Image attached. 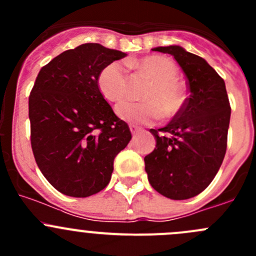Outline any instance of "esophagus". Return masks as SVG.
<instances>
[{"label": "esophagus", "mask_w": 256, "mask_h": 256, "mask_svg": "<svg viewBox=\"0 0 256 256\" xmlns=\"http://www.w3.org/2000/svg\"><path fill=\"white\" fill-rule=\"evenodd\" d=\"M140 130H141V128H138V126H136V125H130V131H131V132H132V134H138Z\"/></svg>", "instance_id": "34e87169"}]
</instances>
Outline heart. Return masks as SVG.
I'll use <instances>...</instances> for the list:
<instances>
[{"label":"heart","instance_id":"obj_1","mask_svg":"<svg viewBox=\"0 0 256 256\" xmlns=\"http://www.w3.org/2000/svg\"><path fill=\"white\" fill-rule=\"evenodd\" d=\"M141 74L152 80L142 92L144 102L124 100L115 112L118 118L130 122L148 124L162 116L174 118L182 110L186 102V92L177 80L178 68L168 58L148 56L131 63ZM100 92L105 99L118 102L128 92V78L122 64L114 62L105 66L98 79Z\"/></svg>","mask_w":256,"mask_h":256}]
</instances>
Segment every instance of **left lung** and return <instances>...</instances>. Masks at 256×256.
<instances>
[{
  "mask_svg": "<svg viewBox=\"0 0 256 256\" xmlns=\"http://www.w3.org/2000/svg\"><path fill=\"white\" fill-rule=\"evenodd\" d=\"M152 50L176 59L190 95L164 128L150 130L156 147L144 157V170L150 184L162 196L188 200L210 184L226 156L230 121L226 82L204 59L180 46Z\"/></svg>",
  "mask_w": 256,
  "mask_h": 256,
  "instance_id": "left-lung-1",
  "label": "left lung"
}]
</instances>
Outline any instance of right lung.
<instances>
[{
  "label": "right lung",
  "instance_id": "right-lung-1",
  "mask_svg": "<svg viewBox=\"0 0 256 256\" xmlns=\"http://www.w3.org/2000/svg\"><path fill=\"white\" fill-rule=\"evenodd\" d=\"M126 53L85 43L38 73L30 95V144L43 176L60 193L89 197L110 182L116 154L131 140L100 92L102 69Z\"/></svg>",
  "mask_w": 256,
  "mask_h": 256
}]
</instances>
